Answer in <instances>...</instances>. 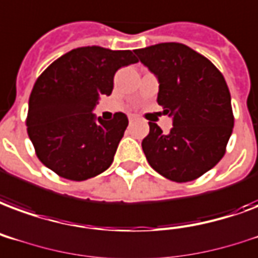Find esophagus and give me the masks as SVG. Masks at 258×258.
I'll return each mask as SVG.
<instances>
[{
    "mask_svg": "<svg viewBox=\"0 0 258 258\" xmlns=\"http://www.w3.org/2000/svg\"><path fill=\"white\" fill-rule=\"evenodd\" d=\"M136 119H137L136 115H129V122H131V123H132V122H133V121H136Z\"/></svg>",
    "mask_w": 258,
    "mask_h": 258,
    "instance_id": "obj_1",
    "label": "esophagus"
}]
</instances>
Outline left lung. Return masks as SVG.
<instances>
[{
  "label": "left lung",
  "instance_id": "8db88e82",
  "mask_svg": "<svg viewBox=\"0 0 258 258\" xmlns=\"http://www.w3.org/2000/svg\"><path fill=\"white\" fill-rule=\"evenodd\" d=\"M135 53L158 77V103L173 117L170 133L150 122V133L141 143L145 158L170 181L197 179L223 158L234 127L223 75L182 43L154 44Z\"/></svg>",
  "mask_w": 258,
  "mask_h": 258
}]
</instances>
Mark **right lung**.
Returning a JSON list of instances; mask_svg holds the SVG:
<instances>
[{
  "label": "right lung",
  "instance_id": "add662e5",
  "mask_svg": "<svg viewBox=\"0 0 258 258\" xmlns=\"http://www.w3.org/2000/svg\"><path fill=\"white\" fill-rule=\"evenodd\" d=\"M136 62L131 50L87 46L63 54L38 77L27 132L46 167L71 181H85L110 167L129 121L123 113L104 121L92 111L100 96L111 94L115 72Z\"/></svg>",
  "mask_w": 258,
  "mask_h": 258
}]
</instances>
